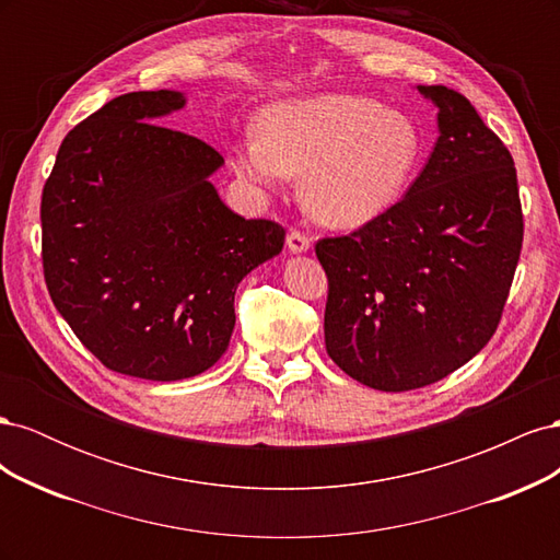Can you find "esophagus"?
I'll list each match as a JSON object with an SVG mask.
<instances>
[{
    "mask_svg": "<svg viewBox=\"0 0 560 560\" xmlns=\"http://www.w3.org/2000/svg\"><path fill=\"white\" fill-rule=\"evenodd\" d=\"M287 247H290V252H294V254L308 252L311 249V235L299 231V229H292L290 233H287Z\"/></svg>",
    "mask_w": 560,
    "mask_h": 560,
    "instance_id": "obj_1",
    "label": "esophagus"
}]
</instances>
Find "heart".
<instances>
[{
	"mask_svg": "<svg viewBox=\"0 0 560 560\" xmlns=\"http://www.w3.org/2000/svg\"><path fill=\"white\" fill-rule=\"evenodd\" d=\"M420 161L422 135L411 116L350 93L268 105L259 130L235 147V171L264 189L303 175L306 208L336 229L364 226L393 210Z\"/></svg>",
	"mask_w": 560,
	"mask_h": 560,
	"instance_id": "obj_1",
	"label": "heart"
}]
</instances>
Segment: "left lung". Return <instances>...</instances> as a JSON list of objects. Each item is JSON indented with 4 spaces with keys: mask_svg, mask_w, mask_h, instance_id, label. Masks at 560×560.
Listing matches in <instances>:
<instances>
[{
    "mask_svg": "<svg viewBox=\"0 0 560 560\" xmlns=\"http://www.w3.org/2000/svg\"><path fill=\"white\" fill-rule=\"evenodd\" d=\"M418 91L439 109L422 173L393 210L315 245L329 358L383 393L442 381L490 341L523 243L510 149L463 93Z\"/></svg>",
    "mask_w": 560,
    "mask_h": 560,
    "instance_id": "1",
    "label": "left lung"
}]
</instances>
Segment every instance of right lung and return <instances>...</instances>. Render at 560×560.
Wrapping results in <instances>:
<instances>
[{"instance_id":"right-lung-1","label":"right lung","mask_w":560,"mask_h":560,"mask_svg":"<svg viewBox=\"0 0 560 560\" xmlns=\"http://www.w3.org/2000/svg\"><path fill=\"white\" fill-rule=\"evenodd\" d=\"M177 91L118 95L62 140L42 194L54 306L116 374L182 381L229 348L235 287L273 259L284 229L229 210L210 144L156 124Z\"/></svg>"}]
</instances>
